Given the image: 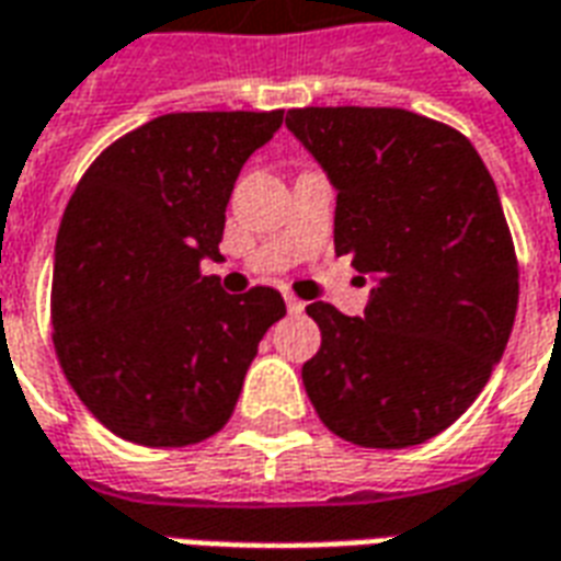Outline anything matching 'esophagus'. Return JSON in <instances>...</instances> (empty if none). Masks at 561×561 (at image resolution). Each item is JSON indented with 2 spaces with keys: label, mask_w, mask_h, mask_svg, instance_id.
<instances>
[{
  "label": "esophagus",
  "mask_w": 561,
  "mask_h": 561,
  "mask_svg": "<svg viewBox=\"0 0 561 561\" xmlns=\"http://www.w3.org/2000/svg\"><path fill=\"white\" fill-rule=\"evenodd\" d=\"M285 306H288V312L291 316H297V312H304V300L300 297H294V294H285Z\"/></svg>",
  "instance_id": "1"
}]
</instances>
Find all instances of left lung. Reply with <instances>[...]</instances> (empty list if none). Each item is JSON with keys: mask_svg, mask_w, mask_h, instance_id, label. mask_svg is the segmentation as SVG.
<instances>
[{"mask_svg": "<svg viewBox=\"0 0 561 561\" xmlns=\"http://www.w3.org/2000/svg\"><path fill=\"white\" fill-rule=\"evenodd\" d=\"M285 126L336 188V255L378 282L364 318L306 306L321 330L306 393L352 445H421L478 400L517 316L493 176L466 135L402 107H294Z\"/></svg>", "mask_w": 561, "mask_h": 561, "instance_id": "1", "label": "left lung"}]
</instances>
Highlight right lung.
<instances>
[{
    "label": "right lung",
    "instance_id": "right-lung-1",
    "mask_svg": "<svg viewBox=\"0 0 561 561\" xmlns=\"http://www.w3.org/2000/svg\"><path fill=\"white\" fill-rule=\"evenodd\" d=\"M285 111L164 114L80 176L56 237L54 348L80 402L119 438L185 447L233 414L279 291L225 294V207Z\"/></svg>",
    "mask_w": 561,
    "mask_h": 561
}]
</instances>
